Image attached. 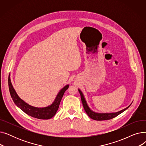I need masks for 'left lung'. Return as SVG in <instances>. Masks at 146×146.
<instances>
[{
    "label": "left lung",
    "instance_id": "obj_1",
    "mask_svg": "<svg viewBox=\"0 0 146 146\" xmlns=\"http://www.w3.org/2000/svg\"><path fill=\"white\" fill-rule=\"evenodd\" d=\"M79 92L80 93V96H81V100H82V102L84 110H85V112H86V113L88 114V115L92 119H93L94 120H96V121H103V120H108V119H111L112 118H113L115 117H116L117 116H118V115H119L120 113H121L122 112H123L124 111H125L127 109H128L129 106V105L127 108H125V109L122 110L121 111H119L118 112H113V113H97L93 111H92L90 108L89 107L86 100L85 98L83 96V94H82V91L80 89H78Z\"/></svg>",
    "mask_w": 146,
    "mask_h": 146
}]
</instances>
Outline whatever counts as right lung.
I'll list each match as a JSON object with an SVG mask.
<instances>
[{
  "mask_svg": "<svg viewBox=\"0 0 146 146\" xmlns=\"http://www.w3.org/2000/svg\"><path fill=\"white\" fill-rule=\"evenodd\" d=\"M8 85L11 96L15 105L19 107L22 111L28 114V115L41 119H48L55 115L58 109L61 99L63 98L65 91L68 88L69 86L68 85H67L60 90L54 101L52 102L51 105L44 107V108H37V107L29 105L19 97L12 86L11 81L10 74L8 78Z\"/></svg>",
  "mask_w": 146,
  "mask_h": 146,
  "instance_id": "right-lung-1",
  "label": "right lung"
}]
</instances>
